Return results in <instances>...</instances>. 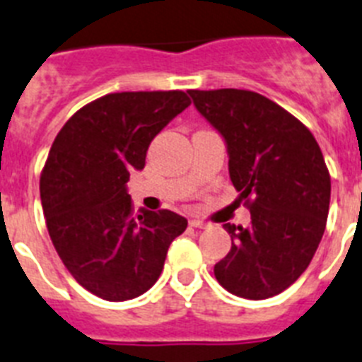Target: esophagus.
I'll list each match as a JSON object with an SVG mask.
<instances>
[{"mask_svg": "<svg viewBox=\"0 0 362 362\" xmlns=\"http://www.w3.org/2000/svg\"><path fill=\"white\" fill-rule=\"evenodd\" d=\"M189 225L195 228H206L208 227V223L201 221V219H189Z\"/></svg>", "mask_w": 362, "mask_h": 362, "instance_id": "esophagus-1", "label": "esophagus"}]
</instances>
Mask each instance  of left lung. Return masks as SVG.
Returning <instances> with one entry per match:
<instances>
[{
    "mask_svg": "<svg viewBox=\"0 0 362 362\" xmlns=\"http://www.w3.org/2000/svg\"><path fill=\"white\" fill-rule=\"evenodd\" d=\"M187 93L225 141L230 180L251 210L249 227L223 225L232 247L214 275L234 296L273 298L298 281L324 236L331 201L324 154L296 117L258 93Z\"/></svg>",
    "mask_w": 362,
    "mask_h": 362,
    "instance_id": "1",
    "label": "left lung"
}]
</instances>
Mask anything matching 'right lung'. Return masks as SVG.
I'll return each mask as SVG.
<instances>
[{"label":"right lung","mask_w":362,"mask_h":362,"mask_svg":"<svg viewBox=\"0 0 362 362\" xmlns=\"http://www.w3.org/2000/svg\"><path fill=\"white\" fill-rule=\"evenodd\" d=\"M189 104L182 90L105 95L72 115L49 148L40 176L46 227L72 277L98 298L145 293L186 230V217L171 210L135 216L126 184L145 167L152 139Z\"/></svg>","instance_id":"add662e5"}]
</instances>
